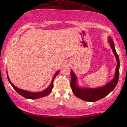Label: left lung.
Returning a JSON list of instances; mask_svg holds the SVG:
<instances>
[{
  "label": "left lung",
  "instance_id": "obj_1",
  "mask_svg": "<svg viewBox=\"0 0 127 127\" xmlns=\"http://www.w3.org/2000/svg\"><path fill=\"white\" fill-rule=\"evenodd\" d=\"M108 42L112 48L113 53L117 60V66L116 69L115 76L111 81L108 82L105 86L98 88H87L79 87L77 83V78L73 71L71 70V82L70 86L74 94L78 98L89 102H94L104 98L105 96L114 90L116 86L120 75V59L115 50L114 42L112 39L109 36Z\"/></svg>",
  "mask_w": 127,
  "mask_h": 127
}]
</instances>
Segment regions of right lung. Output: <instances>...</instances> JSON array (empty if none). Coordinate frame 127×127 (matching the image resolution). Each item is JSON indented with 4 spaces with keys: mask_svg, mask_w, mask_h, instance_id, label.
<instances>
[{
    "mask_svg": "<svg viewBox=\"0 0 127 127\" xmlns=\"http://www.w3.org/2000/svg\"><path fill=\"white\" fill-rule=\"evenodd\" d=\"M59 70H58L57 71L56 73L54 75V76H53L52 80L51 81V82L50 83V85L48 86V87L45 89V90L41 92H29L27 91H25L23 90H21V89L18 88L17 87H16V86L13 85V83L11 82V81L9 79V76H8V74H7V79L8 81H9V83L11 84V85L12 86V87L13 88V89L17 92L20 94L21 95H22V96L25 97V98L27 99H36L40 98H42V97H44L48 95L52 91V90L53 87V81L55 78L56 77L57 75L59 73Z\"/></svg>",
    "mask_w": 127,
    "mask_h": 127,
    "instance_id": "1",
    "label": "right lung"
}]
</instances>
